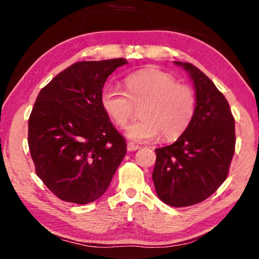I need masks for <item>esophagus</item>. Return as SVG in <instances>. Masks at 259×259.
I'll return each instance as SVG.
<instances>
[{
  "instance_id": "34e87169",
  "label": "esophagus",
  "mask_w": 259,
  "mask_h": 259,
  "mask_svg": "<svg viewBox=\"0 0 259 259\" xmlns=\"http://www.w3.org/2000/svg\"><path fill=\"white\" fill-rule=\"evenodd\" d=\"M139 146L138 145H136V144H134V143H128L126 144V150H128L129 152H134V151H137V150H139Z\"/></svg>"
}]
</instances>
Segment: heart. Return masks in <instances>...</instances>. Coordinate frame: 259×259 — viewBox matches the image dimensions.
<instances>
[{
    "label": "heart",
    "mask_w": 259,
    "mask_h": 259,
    "mask_svg": "<svg viewBox=\"0 0 259 259\" xmlns=\"http://www.w3.org/2000/svg\"><path fill=\"white\" fill-rule=\"evenodd\" d=\"M126 91L108 85L100 95L105 113L124 128L139 108L140 120L126 129L134 142L147 143L159 137L170 140L181 136L194 117L196 95L193 88L177 83L159 69H143L125 77Z\"/></svg>",
    "instance_id": "b5f03b06"
}]
</instances>
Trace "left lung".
<instances>
[{
    "instance_id": "1",
    "label": "left lung",
    "mask_w": 259,
    "mask_h": 259,
    "mask_svg": "<svg viewBox=\"0 0 259 259\" xmlns=\"http://www.w3.org/2000/svg\"><path fill=\"white\" fill-rule=\"evenodd\" d=\"M175 64L193 81L196 111L176 142L155 150L152 178L157 196L181 208L202 202L224 183L235 151V126L230 105L213 82L194 65Z\"/></svg>"
}]
</instances>
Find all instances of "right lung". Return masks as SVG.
I'll list each match as a JSON object with an SVG mask.
<instances>
[{
    "instance_id": "right-lung-1",
    "label": "right lung",
    "mask_w": 259,
    "mask_h": 259,
    "mask_svg": "<svg viewBox=\"0 0 259 259\" xmlns=\"http://www.w3.org/2000/svg\"><path fill=\"white\" fill-rule=\"evenodd\" d=\"M123 58L78 61L38 94L28 120L35 171L60 200L96 201L126 153L125 140L100 103L103 87Z\"/></svg>"
}]
</instances>
